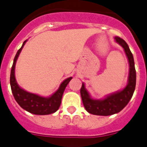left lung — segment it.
<instances>
[{"instance_id":"8db88e82","label":"left lung","mask_w":147,"mask_h":147,"mask_svg":"<svg viewBox=\"0 0 147 147\" xmlns=\"http://www.w3.org/2000/svg\"><path fill=\"white\" fill-rule=\"evenodd\" d=\"M115 40L124 49V52L129 61L130 72L128 77V84L121 92L111 94L103 100H94L90 97L88 92L85 89V84L82 83L80 93L83 105L88 113L94 115L108 116L121 111L131 99L136 87V70L132 53L130 52L127 43L123 39L116 36Z\"/></svg>"}]
</instances>
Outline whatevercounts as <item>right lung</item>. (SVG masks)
I'll list each match as a JSON object with an SVG mask.
<instances>
[{"label": "right lung", "mask_w": 147, "mask_h": 147, "mask_svg": "<svg viewBox=\"0 0 147 147\" xmlns=\"http://www.w3.org/2000/svg\"><path fill=\"white\" fill-rule=\"evenodd\" d=\"M26 42V40H25L22 45L21 48L17 51L11 68L10 83L13 95L16 101L18 103V105L22 108H24L26 111L30 112L31 114H37V115H47V114H53L60 107L65 88L72 78L70 77L65 79L64 82H62L59 89L49 98L39 96L37 94L26 92L25 90L20 88L15 78V65L17 58Z\"/></svg>", "instance_id": "add662e5"}]
</instances>
